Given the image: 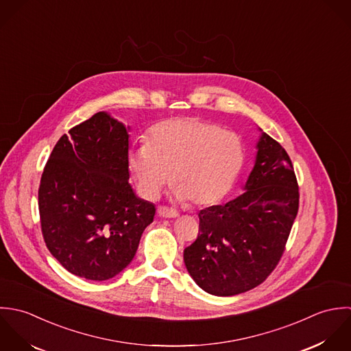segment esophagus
Listing matches in <instances>:
<instances>
[{"instance_id": "esophagus-1", "label": "esophagus", "mask_w": 351, "mask_h": 351, "mask_svg": "<svg viewBox=\"0 0 351 351\" xmlns=\"http://www.w3.org/2000/svg\"><path fill=\"white\" fill-rule=\"evenodd\" d=\"M157 213L160 217L162 218H176L179 215V213L173 209H169V208H165V206H158Z\"/></svg>"}]
</instances>
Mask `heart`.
<instances>
[{
  "label": "heart",
  "instance_id": "obj_1",
  "mask_svg": "<svg viewBox=\"0 0 351 351\" xmlns=\"http://www.w3.org/2000/svg\"><path fill=\"white\" fill-rule=\"evenodd\" d=\"M245 164V145L237 133L195 118L156 123L147 142L132 149L128 165L141 194L154 199L168 180L179 201L208 206L222 201Z\"/></svg>",
  "mask_w": 351,
  "mask_h": 351
}]
</instances>
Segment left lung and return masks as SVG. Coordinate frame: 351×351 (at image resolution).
<instances>
[{"mask_svg":"<svg viewBox=\"0 0 351 351\" xmlns=\"http://www.w3.org/2000/svg\"><path fill=\"white\" fill-rule=\"evenodd\" d=\"M244 193L199 211V233L184 250L195 283L226 297L254 289L276 269L298 211V186L286 150L259 129Z\"/></svg>","mask_w":351,"mask_h":351,"instance_id":"8db88e82","label":"left lung"}]
</instances>
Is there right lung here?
I'll return each mask as SVG.
<instances>
[{
	"label": "right lung",
	"instance_id": "obj_1",
	"mask_svg": "<svg viewBox=\"0 0 351 351\" xmlns=\"http://www.w3.org/2000/svg\"><path fill=\"white\" fill-rule=\"evenodd\" d=\"M130 126L108 112L74 126L54 146L39 187L42 233L51 255L89 280L118 276L133 261L156 208L129 183Z\"/></svg>",
	"mask_w": 351,
	"mask_h": 351
}]
</instances>
